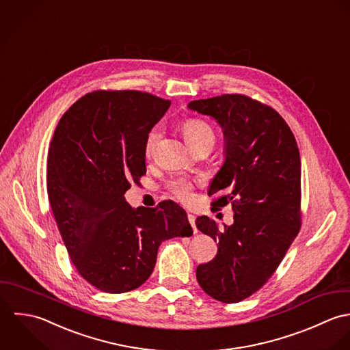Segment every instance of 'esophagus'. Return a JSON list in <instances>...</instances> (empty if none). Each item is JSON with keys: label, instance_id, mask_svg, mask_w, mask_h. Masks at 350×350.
Segmentation results:
<instances>
[{"label": "esophagus", "instance_id": "34e87169", "mask_svg": "<svg viewBox=\"0 0 350 350\" xmlns=\"http://www.w3.org/2000/svg\"><path fill=\"white\" fill-rule=\"evenodd\" d=\"M188 220H189V223H191V226H192L193 231H195V232H198V228H196V224H195V220H196L195 215H192V213H188Z\"/></svg>", "mask_w": 350, "mask_h": 350}]
</instances>
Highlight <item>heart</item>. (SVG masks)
Masks as SVG:
<instances>
[{
	"instance_id": "1",
	"label": "heart",
	"mask_w": 350,
	"mask_h": 350,
	"mask_svg": "<svg viewBox=\"0 0 350 350\" xmlns=\"http://www.w3.org/2000/svg\"><path fill=\"white\" fill-rule=\"evenodd\" d=\"M183 130H184V137L191 147H196L204 142L213 143V140H215V134H213L212 127L208 123H206L204 120H200V119L187 120L184 123ZM159 137H161V129L158 126L150 130V133L147 134V138H146V144H144V151L147 155L151 154ZM167 188L172 192V195H174L177 199H180L183 202H188L192 198V183L188 178H184V177L173 178L169 181Z\"/></svg>"
}]
</instances>
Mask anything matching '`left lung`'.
Instances as JSON below:
<instances>
[{
  "label": "left lung",
  "mask_w": 350,
  "mask_h": 350,
  "mask_svg": "<svg viewBox=\"0 0 350 350\" xmlns=\"http://www.w3.org/2000/svg\"><path fill=\"white\" fill-rule=\"evenodd\" d=\"M223 131V165L208 196L213 207L231 204L234 223L219 228L207 216L196 227L217 242L215 258L196 269L206 293L237 303L275 273L300 228V154L279 113L250 97L223 94L188 104Z\"/></svg>",
  "instance_id": "left-lung-1"
}]
</instances>
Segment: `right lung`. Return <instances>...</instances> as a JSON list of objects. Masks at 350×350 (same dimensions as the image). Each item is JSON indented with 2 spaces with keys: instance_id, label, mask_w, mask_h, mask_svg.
<instances>
[{
  "instance_id": "add662e5",
  "label": "right lung",
  "mask_w": 350,
  "mask_h": 350,
  "mask_svg": "<svg viewBox=\"0 0 350 350\" xmlns=\"http://www.w3.org/2000/svg\"><path fill=\"white\" fill-rule=\"evenodd\" d=\"M169 107L138 90L92 92L66 111L50 143L51 210L74 267L104 292L138 288L163 241L193 234L178 204L133 208L124 199L146 174L147 134Z\"/></svg>"
}]
</instances>
